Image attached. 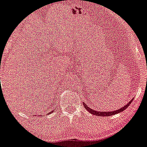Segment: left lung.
Listing matches in <instances>:
<instances>
[{
	"label": "left lung",
	"instance_id": "left-lung-1",
	"mask_svg": "<svg viewBox=\"0 0 147 147\" xmlns=\"http://www.w3.org/2000/svg\"><path fill=\"white\" fill-rule=\"evenodd\" d=\"M132 101H133V100L129 101L128 103H127L126 104V105H125L124 107H121V109H117V110H115V111H110V112H100V111L93 110V109H91V108L88 107V105H86V104H84V107L86 108L87 110L91 113V114H93V115L98 116V117H109V116H112V115H114V114H118V113L123 112V111L125 110V109H126L129 105H130Z\"/></svg>",
	"mask_w": 147,
	"mask_h": 147
}]
</instances>
